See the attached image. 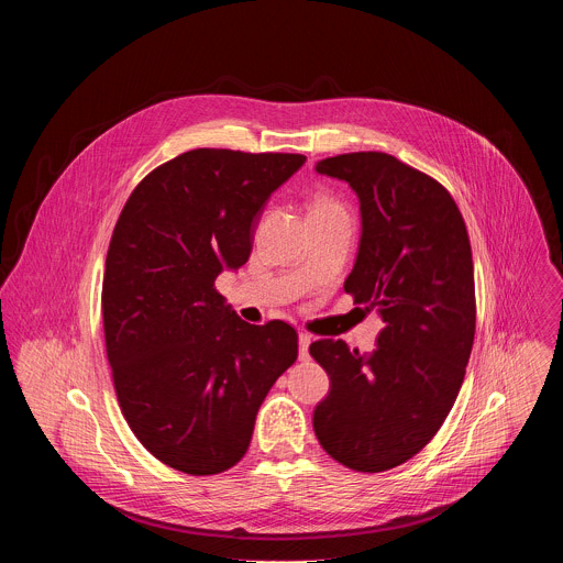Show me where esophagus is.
Instances as JSON below:
<instances>
[{
	"mask_svg": "<svg viewBox=\"0 0 563 563\" xmlns=\"http://www.w3.org/2000/svg\"><path fill=\"white\" fill-rule=\"evenodd\" d=\"M309 345H311V336L307 332H300L298 334V356H300V361L309 358Z\"/></svg>",
	"mask_w": 563,
	"mask_h": 563,
	"instance_id": "esophagus-1",
	"label": "esophagus"
}]
</instances>
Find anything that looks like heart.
<instances>
[{"label":"heart","instance_id":"b5f03b06","mask_svg":"<svg viewBox=\"0 0 563 563\" xmlns=\"http://www.w3.org/2000/svg\"><path fill=\"white\" fill-rule=\"evenodd\" d=\"M313 207H339V205L332 202V200H318Z\"/></svg>","mask_w":563,"mask_h":563}]
</instances>
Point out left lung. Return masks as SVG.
I'll return each instance as SVG.
<instances>
[{"label": "left lung", "mask_w": 563, "mask_h": 563, "mask_svg": "<svg viewBox=\"0 0 563 563\" xmlns=\"http://www.w3.org/2000/svg\"><path fill=\"white\" fill-rule=\"evenodd\" d=\"M316 172L358 196L363 233L345 291L385 325L372 354L332 339L309 345L332 385L313 432L345 467L385 472L430 443L461 389L476 323L470 238L450 191L389 153L325 157Z\"/></svg>", "instance_id": "left-lung-1"}]
</instances>
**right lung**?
I'll use <instances>...</instances> for the list:
<instances>
[{
  "label": "right lung",
  "mask_w": 563,
  "mask_h": 563,
  "mask_svg": "<svg viewBox=\"0 0 563 563\" xmlns=\"http://www.w3.org/2000/svg\"><path fill=\"white\" fill-rule=\"evenodd\" d=\"M302 163L194 148L142 178L115 222L102 318L118 404L137 441L185 474L245 456L258 408L298 356L291 325L240 320L216 278L247 263L267 198Z\"/></svg>",
  "instance_id": "add662e5"
}]
</instances>
